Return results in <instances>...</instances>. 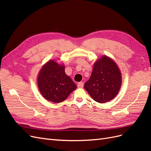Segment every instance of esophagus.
<instances>
[{
	"label": "esophagus",
	"mask_w": 151,
	"mask_h": 151,
	"mask_svg": "<svg viewBox=\"0 0 151 151\" xmlns=\"http://www.w3.org/2000/svg\"><path fill=\"white\" fill-rule=\"evenodd\" d=\"M77 86H78V88H83V87H84V83H83V82H80V83H79L78 84H77Z\"/></svg>",
	"instance_id": "esophagus-1"
}]
</instances>
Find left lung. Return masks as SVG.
I'll return each instance as SVG.
<instances>
[{"label": "left lung", "mask_w": 151, "mask_h": 151, "mask_svg": "<svg viewBox=\"0 0 151 151\" xmlns=\"http://www.w3.org/2000/svg\"><path fill=\"white\" fill-rule=\"evenodd\" d=\"M122 85V76L116 63L106 56L95 62L90 79L84 89L94 101L106 103L117 95Z\"/></svg>", "instance_id": "left-lung-1"}]
</instances>
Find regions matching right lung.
Wrapping results in <instances>:
<instances>
[{"label":"right lung","instance_id":"1","mask_svg":"<svg viewBox=\"0 0 151 151\" xmlns=\"http://www.w3.org/2000/svg\"><path fill=\"white\" fill-rule=\"evenodd\" d=\"M38 86L41 94L48 101L60 103L65 100L77 86L65 73V67L50 60L40 70Z\"/></svg>","mask_w":151,"mask_h":151}]
</instances>
